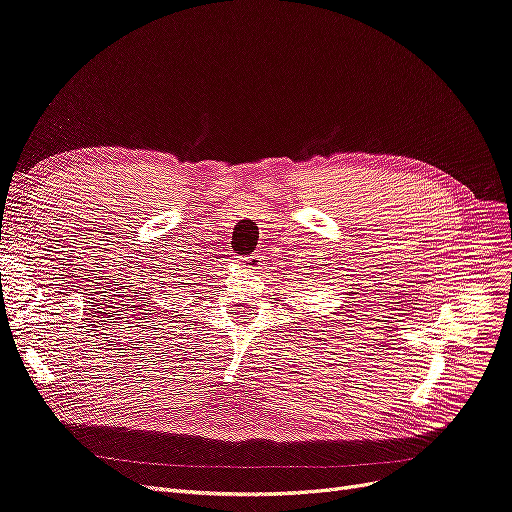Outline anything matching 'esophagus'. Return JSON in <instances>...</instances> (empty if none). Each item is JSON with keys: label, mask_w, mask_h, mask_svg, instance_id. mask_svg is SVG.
Listing matches in <instances>:
<instances>
[{"label": "esophagus", "mask_w": 512, "mask_h": 512, "mask_svg": "<svg viewBox=\"0 0 512 512\" xmlns=\"http://www.w3.org/2000/svg\"><path fill=\"white\" fill-rule=\"evenodd\" d=\"M238 261H240L242 268H253V265L259 261V257H257V255H249V257H238Z\"/></svg>", "instance_id": "esophagus-1"}]
</instances>
